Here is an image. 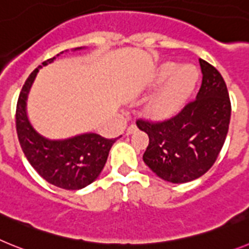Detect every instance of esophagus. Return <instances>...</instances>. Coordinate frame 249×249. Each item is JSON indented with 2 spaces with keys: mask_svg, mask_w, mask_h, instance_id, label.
Wrapping results in <instances>:
<instances>
[{
  "mask_svg": "<svg viewBox=\"0 0 249 249\" xmlns=\"http://www.w3.org/2000/svg\"><path fill=\"white\" fill-rule=\"evenodd\" d=\"M137 125H130V126L127 127L126 129V135H130V134H133V133H135V131H137Z\"/></svg>",
  "mask_w": 249,
  "mask_h": 249,
  "instance_id": "34e87169",
  "label": "esophagus"
}]
</instances>
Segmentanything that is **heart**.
<instances>
[{
	"mask_svg": "<svg viewBox=\"0 0 249 249\" xmlns=\"http://www.w3.org/2000/svg\"><path fill=\"white\" fill-rule=\"evenodd\" d=\"M198 76V70L193 65L178 66L173 61L164 62L158 70L157 81H168L149 101L150 115L157 119H165L176 114L193 91Z\"/></svg>",
	"mask_w": 249,
	"mask_h": 249,
	"instance_id": "obj_1",
	"label": "heart"
}]
</instances>
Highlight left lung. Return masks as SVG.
<instances>
[{"label": "left lung", "mask_w": 249, "mask_h": 249, "mask_svg": "<svg viewBox=\"0 0 249 249\" xmlns=\"http://www.w3.org/2000/svg\"><path fill=\"white\" fill-rule=\"evenodd\" d=\"M199 64L203 80L196 100L166 122L137 123L149 137L142 160L169 183H188L208 172L228 133L231 101L226 83L211 64L202 59Z\"/></svg>", "instance_id": "left-lung-1"}]
</instances>
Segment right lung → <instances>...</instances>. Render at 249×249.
Instances as JSON below:
<instances>
[{
	"instance_id": "add662e5",
	"label": "right lung",
	"mask_w": 249,
	"mask_h": 249,
	"mask_svg": "<svg viewBox=\"0 0 249 249\" xmlns=\"http://www.w3.org/2000/svg\"><path fill=\"white\" fill-rule=\"evenodd\" d=\"M76 47L72 51L83 50ZM64 51L47 61L53 62ZM38 66L31 72L18 96L16 107V130L26 159L50 184L68 190L83 189L100 176L115 139H107L96 133H83L66 139H49L41 135L27 115V98L38 72Z\"/></svg>"
}]
</instances>
